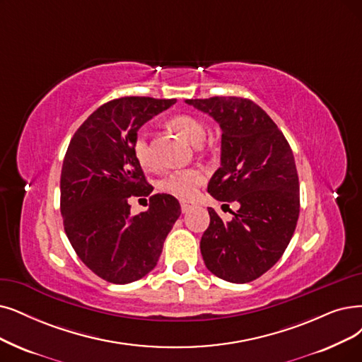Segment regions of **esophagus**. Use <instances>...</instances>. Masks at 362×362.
Wrapping results in <instances>:
<instances>
[{"mask_svg":"<svg viewBox=\"0 0 362 362\" xmlns=\"http://www.w3.org/2000/svg\"><path fill=\"white\" fill-rule=\"evenodd\" d=\"M194 206H196L194 202H189V200H181V211H182V214L190 212V211H192Z\"/></svg>","mask_w":362,"mask_h":362,"instance_id":"obj_1","label":"esophagus"}]
</instances>
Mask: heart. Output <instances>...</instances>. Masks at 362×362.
<instances>
[{
  "instance_id": "heart-1",
  "label": "heart",
  "mask_w": 362,
  "mask_h": 362,
  "mask_svg": "<svg viewBox=\"0 0 362 362\" xmlns=\"http://www.w3.org/2000/svg\"><path fill=\"white\" fill-rule=\"evenodd\" d=\"M170 126L175 132H178L182 138H185L189 142H192L193 146H200L202 141L205 139L206 131L205 126L202 124L193 115H175L170 120ZM132 153L136 158V162L142 168H153L154 160L151 156L150 150V144H148V134L147 131H141L136 132L134 142H132ZM205 172L190 168V169H181V170H173L169 175H166L162 181V189L173 196H177L180 199H192L197 193L199 187L205 182Z\"/></svg>"
}]
</instances>
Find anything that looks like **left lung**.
I'll return each mask as SVG.
<instances>
[{"mask_svg":"<svg viewBox=\"0 0 362 362\" xmlns=\"http://www.w3.org/2000/svg\"><path fill=\"white\" fill-rule=\"evenodd\" d=\"M220 124L221 166L208 193L238 202L233 220L223 223L212 208L200 240L209 272L227 282L247 284L276 264L285 252L300 214V184L290 144L278 126L251 99L214 96L187 99Z\"/></svg>","mask_w":362,"mask_h":362,"instance_id":"1","label":"left lung"}]
</instances>
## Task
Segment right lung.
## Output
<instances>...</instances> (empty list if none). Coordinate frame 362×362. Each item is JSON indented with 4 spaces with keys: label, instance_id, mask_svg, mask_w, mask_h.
<instances>
[{
    "label": "right lung",
    "instance_id": "right-lung-1",
    "mask_svg": "<svg viewBox=\"0 0 362 362\" xmlns=\"http://www.w3.org/2000/svg\"><path fill=\"white\" fill-rule=\"evenodd\" d=\"M175 99L126 96L93 111L72 136L61 173L65 233L81 262L111 284L151 272L181 214L170 194L151 196L146 213L130 214L128 197L153 189L132 153L138 129Z\"/></svg>",
    "mask_w": 362,
    "mask_h": 362
}]
</instances>
